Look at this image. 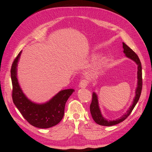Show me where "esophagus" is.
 <instances>
[{
	"label": "esophagus",
	"instance_id": "esophagus-1",
	"mask_svg": "<svg viewBox=\"0 0 152 152\" xmlns=\"http://www.w3.org/2000/svg\"><path fill=\"white\" fill-rule=\"evenodd\" d=\"M87 84H88V81L87 80H82L79 83V87L81 88H85L87 86Z\"/></svg>",
	"mask_w": 152,
	"mask_h": 152
}]
</instances>
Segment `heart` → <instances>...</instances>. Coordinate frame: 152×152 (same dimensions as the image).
<instances>
[{
  "mask_svg": "<svg viewBox=\"0 0 152 152\" xmlns=\"http://www.w3.org/2000/svg\"><path fill=\"white\" fill-rule=\"evenodd\" d=\"M103 64H104V62H103V60H102H102L99 61L98 62H97L95 64V65L94 66L93 69H92V71H93V72H98L99 70V69L102 68V66H103Z\"/></svg>",
  "mask_w": 152,
  "mask_h": 152,
  "instance_id": "heart-1",
  "label": "heart"
}]
</instances>
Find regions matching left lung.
<instances>
[{
    "instance_id": "obj_1",
    "label": "left lung",
    "mask_w": 152,
    "mask_h": 152,
    "mask_svg": "<svg viewBox=\"0 0 152 152\" xmlns=\"http://www.w3.org/2000/svg\"><path fill=\"white\" fill-rule=\"evenodd\" d=\"M122 45H123V49H124V53L125 54L126 56L128 58L132 59V61H134L137 65V87L135 91L136 94L134 98V99H133L132 104L130 106L129 108L127 110L126 113H124L123 115H122V117L115 119V120L108 121L103 116L102 112H101L99 107L98 96L95 92H93V99H92V102L90 105V112L91 113L92 117H93V120L95 121V122L101 126H114V125H116V124L122 122V121L125 120V119H126L132 112V110L135 107L136 104H137V102H138L141 93L142 82V67H141V61L140 60L138 56H137V55L129 47L127 46V45L124 42H122Z\"/></svg>"
}]
</instances>
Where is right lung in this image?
Masks as SVG:
<instances>
[{"mask_svg":"<svg viewBox=\"0 0 152 152\" xmlns=\"http://www.w3.org/2000/svg\"><path fill=\"white\" fill-rule=\"evenodd\" d=\"M21 52H20L14 60L11 70L13 103L23 117L31 126L41 129L56 126L63 118L65 104L75 91L73 89L61 90L44 103L31 102L23 93L17 78V66Z\"/></svg>","mask_w":152,"mask_h":152,"instance_id":"obj_1","label":"right lung"}]
</instances>
